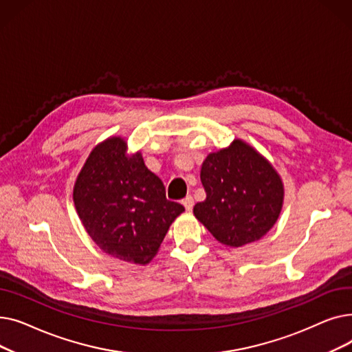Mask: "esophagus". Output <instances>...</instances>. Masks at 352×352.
Masks as SVG:
<instances>
[{"label": "esophagus", "mask_w": 352, "mask_h": 352, "mask_svg": "<svg viewBox=\"0 0 352 352\" xmlns=\"http://www.w3.org/2000/svg\"><path fill=\"white\" fill-rule=\"evenodd\" d=\"M182 206L186 207L187 211H191V208L194 207V198L191 195H187L186 198L182 199Z\"/></svg>", "instance_id": "esophagus-1"}]
</instances>
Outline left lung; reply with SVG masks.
<instances>
[{"instance_id": "8db88e82", "label": "left lung", "mask_w": 352, "mask_h": 352, "mask_svg": "<svg viewBox=\"0 0 352 352\" xmlns=\"http://www.w3.org/2000/svg\"><path fill=\"white\" fill-rule=\"evenodd\" d=\"M199 175L207 198L197 202L194 215L221 244L236 248L258 241L278 219L283 179L243 140L208 154Z\"/></svg>"}]
</instances>
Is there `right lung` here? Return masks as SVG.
Returning a JSON list of instances; mask_svg holds the SVG:
<instances>
[{
  "instance_id": "right-lung-1",
  "label": "right lung",
  "mask_w": 352,
  "mask_h": 352,
  "mask_svg": "<svg viewBox=\"0 0 352 352\" xmlns=\"http://www.w3.org/2000/svg\"><path fill=\"white\" fill-rule=\"evenodd\" d=\"M81 223L105 254L145 265L157 255L173 221L184 211L166 199L162 181L146 168L141 153L111 137L92 150L72 191Z\"/></svg>"
}]
</instances>
